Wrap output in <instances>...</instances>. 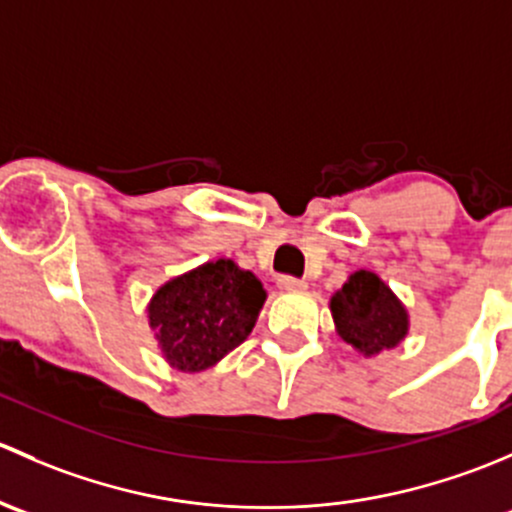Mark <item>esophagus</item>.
Instances as JSON below:
<instances>
[{
	"mask_svg": "<svg viewBox=\"0 0 512 512\" xmlns=\"http://www.w3.org/2000/svg\"><path fill=\"white\" fill-rule=\"evenodd\" d=\"M278 288H281V291H288V293L305 291V281L303 278H295V276H281L278 278Z\"/></svg>",
	"mask_w": 512,
	"mask_h": 512,
	"instance_id": "esophagus-1",
	"label": "esophagus"
}]
</instances>
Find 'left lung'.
Instances as JSON below:
<instances>
[{"label": "left lung", "mask_w": 512, "mask_h": 512, "mask_svg": "<svg viewBox=\"0 0 512 512\" xmlns=\"http://www.w3.org/2000/svg\"><path fill=\"white\" fill-rule=\"evenodd\" d=\"M337 333L362 355L397 347L409 328L399 298L372 271H357L330 300Z\"/></svg>", "instance_id": "left-lung-1"}]
</instances>
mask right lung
<instances>
[{
    "label": "right lung",
    "mask_w": 512,
    "mask_h": 512,
    "mask_svg": "<svg viewBox=\"0 0 512 512\" xmlns=\"http://www.w3.org/2000/svg\"><path fill=\"white\" fill-rule=\"evenodd\" d=\"M263 300L266 291L254 273L219 258L165 283L147 313L167 362L199 372L249 337Z\"/></svg>",
    "instance_id": "obj_1"
}]
</instances>
